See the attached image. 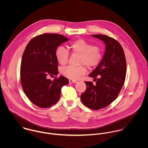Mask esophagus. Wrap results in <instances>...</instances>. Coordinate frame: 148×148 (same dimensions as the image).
Listing matches in <instances>:
<instances>
[{"instance_id":"esophagus-1","label":"esophagus","mask_w":148,"mask_h":148,"mask_svg":"<svg viewBox=\"0 0 148 148\" xmlns=\"http://www.w3.org/2000/svg\"><path fill=\"white\" fill-rule=\"evenodd\" d=\"M69 82L70 83H77L76 81L73 80H71V79L69 80Z\"/></svg>"}]
</instances>
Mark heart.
Wrapping results in <instances>:
<instances>
[{
	"mask_svg": "<svg viewBox=\"0 0 148 148\" xmlns=\"http://www.w3.org/2000/svg\"><path fill=\"white\" fill-rule=\"evenodd\" d=\"M71 51L74 54L79 55V64L75 67L68 66L63 68L61 73L64 76L71 80H78L86 72V66L93 68L99 65L103 57L102 50L98 45L92 44L84 39H80L71 42L69 45ZM56 58L62 65L68 63L69 54L63 47H59L56 51Z\"/></svg>",
	"mask_w": 148,
	"mask_h": 148,
	"instance_id": "b5f03b06",
	"label": "heart"
}]
</instances>
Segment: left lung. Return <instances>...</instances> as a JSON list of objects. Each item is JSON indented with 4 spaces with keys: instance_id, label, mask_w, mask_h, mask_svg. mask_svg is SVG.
Returning a JSON list of instances; mask_svg holds the SVG:
<instances>
[{
    "instance_id": "8db88e82",
    "label": "left lung",
    "mask_w": 148,
    "mask_h": 148,
    "mask_svg": "<svg viewBox=\"0 0 148 148\" xmlns=\"http://www.w3.org/2000/svg\"><path fill=\"white\" fill-rule=\"evenodd\" d=\"M106 44V52L98 66L89 75L96 84L85 82L86 88L81 100L86 107L99 110L110 104L117 97L125 80L127 63L121 44L106 35H92Z\"/></svg>"
}]
</instances>
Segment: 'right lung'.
Returning a JSON list of instances; mask_svg holds the SVG:
<instances>
[{
	"label": "right lung",
	"mask_w": 148,
	"mask_h": 148,
	"mask_svg": "<svg viewBox=\"0 0 148 148\" xmlns=\"http://www.w3.org/2000/svg\"><path fill=\"white\" fill-rule=\"evenodd\" d=\"M68 40L60 34L45 33L32 38L25 48L21 65V86L28 99L38 107L55 105L60 99L62 88L69 83L63 76L53 81L48 79L58 74L56 49Z\"/></svg>",
	"instance_id": "add662e5"
}]
</instances>
